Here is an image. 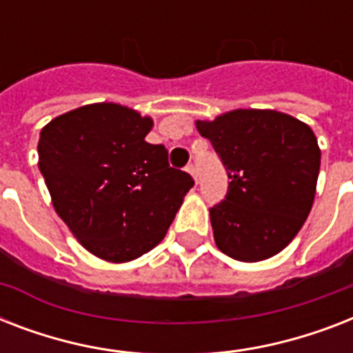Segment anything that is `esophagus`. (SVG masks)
I'll use <instances>...</instances> for the list:
<instances>
[{"instance_id": "esophagus-1", "label": "esophagus", "mask_w": 353, "mask_h": 353, "mask_svg": "<svg viewBox=\"0 0 353 353\" xmlns=\"http://www.w3.org/2000/svg\"><path fill=\"white\" fill-rule=\"evenodd\" d=\"M185 170H187L188 174H190V176L194 177V181H196V185H198V176H196V166H194V165H187V168H185Z\"/></svg>"}]
</instances>
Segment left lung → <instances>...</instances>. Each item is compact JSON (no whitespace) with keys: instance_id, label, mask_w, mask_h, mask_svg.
I'll return each mask as SVG.
<instances>
[{"instance_id":"8db88e82","label":"left lung","mask_w":353,"mask_h":353,"mask_svg":"<svg viewBox=\"0 0 353 353\" xmlns=\"http://www.w3.org/2000/svg\"><path fill=\"white\" fill-rule=\"evenodd\" d=\"M196 126L231 179L225 198L210 207L218 249L240 262L274 256L312 210L321 168L315 133L273 110H236Z\"/></svg>"}]
</instances>
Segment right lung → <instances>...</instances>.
Returning <instances> with one entry per match:
<instances>
[{"label": "right lung", "mask_w": 353, "mask_h": 353, "mask_svg": "<svg viewBox=\"0 0 353 353\" xmlns=\"http://www.w3.org/2000/svg\"><path fill=\"white\" fill-rule=\"evenodd\" d=\"M152 119L101 102L63 113L40 133V172L58 216L108 262L143 256L165 238L190 174L163 144L144 141Z\"/></svg>", "instance_id": "right-lung-1"}]
</instances>
